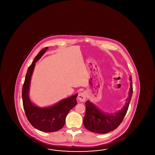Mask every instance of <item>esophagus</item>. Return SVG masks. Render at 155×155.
Returning a JSON list of instances; mask_svg holds the SVG:
<instances>
[{"label": "esophagus", "instance_id": "esophagus-1", "mask_svg": "<svg viewBox=\"0 0 155 155\" xmlns=\"http://www.w3.org/2000/svg\"><path fill=\"white\" fill-rule=\"evenodd\" d=\"M78 99L80 102H84L86 99V94L85 92H81L78 94Z\"/></svg>", "mask_w": 155, "mask_h": 155}]
</instances>
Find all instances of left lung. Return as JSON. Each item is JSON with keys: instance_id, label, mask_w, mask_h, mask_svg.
<instances>
[{"instance_id": "8db88e82", "label": "left lung", "mask_w": 155, "mask_h": 155, "mask_svg": "<svg viewBox=\"0 0 155 155\" xmlns=\"http://www.w3.org/2000/svg\"><path fill=\"white\" fill-rule=\"evenodd\" d=\"M131 81L129 96L127 98L125 106L116 113L106 114L99 110L90 101L85 102V114L84 118V127L91 132L97 134H105L111 131L118 127L125 117L133 95L132 77Z\"/></svg>"}]
</instances>
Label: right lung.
<instances>
[{"mask_svg": "<svg viewBox=\"0 0 155 155\" xmlns=\"http://www.w3.org/2000/svg\"><path fill=\"white\" fill-rule=\"evenodd\" d=\"M48 49L46 47L39 52L28 67L22 86V98L25 115L31 124L40 131L52 133L63 127L68 113L77 103L76 98L78 94L64 99L49 107L39 108L31 103L28 95L31 75L35 63Z\"/></svg>", "mask_w": 155, "mask_h": 155, "instance_id": "1", "label": "right lung"}]
</instances>
